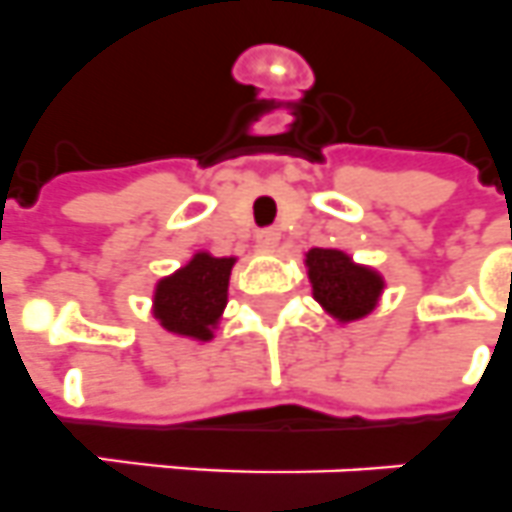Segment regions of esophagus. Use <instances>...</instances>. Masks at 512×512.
<instances>
[{
  "instance_id": "1",
  "label": "esophagus",
  "mask_w": 512,
  "mask_h": 512,
  "mask_svg": "<svg viewBox=\"0 0 512 512\" xmlns=\"http://www.w3.org/2000/svg\"><path fill=\"white\" fill-rule=\"evenodd\" d=\"M278 242H281V231L278 229H263V231H257V244L263 249H276Z\"/></svg>"
}]
</instances>
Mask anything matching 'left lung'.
I'll return each instance as SVG.
<instances>
[{
    "mask_svg": "<svg viewBox=\"0 0 512 512\" xmlns=\"http://www.w3.org/2000/svg\"><path fill=\"white\" fill-rule=\"evenodd\" d=\"M312 299L338 325L364 320L380 304L388 281L372 265L356 263L349 252L336 247H312L304 252Z\"/></svg>",
    "mask_w": 512,
    "mask_h": 512,
    "instance_id": "left-lung-1",
    "label": "left lung"
}]
</instances>
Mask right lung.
I'll return each instance as SVG.
<instances>
[{
    "mask_svg": "<svg viewBox=\"0 0 512 512\" xmlns=\"http://www.w3.org/2000/svg\"><path fill=\"white\" fill-rule=\"evenodd\" d=\"M234 265L236 257H216L208 249H195L182 268L158 278L150 299V312L158 325L171 336L195 343L213 341L229 304Z\"/></svg>",
    "mask_w": 512,
    "mask_h": 512,
    "instance_id": "add662e5",
    "label": "right lung"
}]
</instances>
